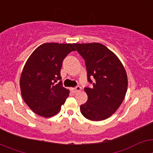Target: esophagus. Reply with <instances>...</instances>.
Returning a JSON list of instances; mask_svg holds the SVG:
<instances>
[{"instance_id": "obj_1", "label": "esophagus", "mask_w": 153, "mask_h": 153, "mask_svg": "<svg viewBox=\"0 0 153 153\" xmlns=\"http://www.w3.org/2000/svg\"><path fill=\"white\" fill-rule=\"evenodd\" d=\"M71 90H72L73 93H76V92H78V91H79V90H81V87L79 86H75L74 88L71 89Z\"/></svg>"}]
</instances>
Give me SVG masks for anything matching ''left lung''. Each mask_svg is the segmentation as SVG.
I'll list each match as a JSON object with an SVG mask.
<instances>
[{"instance_id":"8db88e82","label":"left lung","mask_w":153,"mask_h":153,"mask_svg":"<svg viewBox=\"0 0 153 153\" xmlns=\"http://www.w3.org/2000/svg\"><path fill=\"white\" fill-rule=\"evenodd\" d=\"M85 61L87 81V101L80 106L85 118L101 121L109 118L120 107L128 86L127 75L122 63L107 47L99 43L74 44Z\"/></svg>"}]
</instances>
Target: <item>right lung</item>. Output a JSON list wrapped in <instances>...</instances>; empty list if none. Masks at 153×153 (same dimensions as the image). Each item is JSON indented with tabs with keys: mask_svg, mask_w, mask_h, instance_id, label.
Instances as JSON below:
<instances>
[{
	"mask_svg": "<svg viewBox=\"0 0 153 153\" xmlns=\"http://www.w3.org/2000/svg\"><path fill=\"white\" fill-rule=\"evenodd\" d=\"M75 51L74 44L47 43L28 58L20 79L21 95L32 111L44 117L56 115L69 96L62 83L60 70L64 58Z\"/></svg>",
	"mask_w": 153,
	"mask_h": 153,
	"instance_id": "obj_1",
	"label": "right lung"
}]
</instances>
